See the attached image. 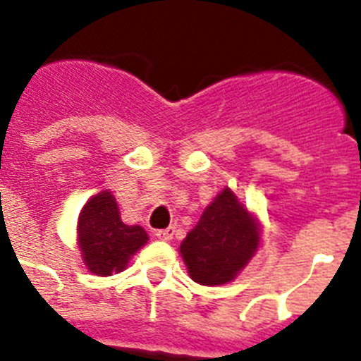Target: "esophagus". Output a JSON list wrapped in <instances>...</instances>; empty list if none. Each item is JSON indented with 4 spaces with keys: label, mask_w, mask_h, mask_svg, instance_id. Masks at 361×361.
<instances>
[{
    "label": "esophagus",
    "mask_w": 361,
    "mask_h": 361,
    "mask_svg": "<svg viewBox=\"0 0 361 361\" xmlns=\"http://www.w3.org/2000/svg\"><path fill=\"white\" fill-rule=\"evenodd\" d=\"M173 235H175L173 226H170V228H166V229H157V231H155V237H157L159 240H164V242H170L171 238H173Z\"/></svg>",
    "instance_id": "esophagus-1"
}]
</instances>
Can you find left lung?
Listing matches in <instances>:
<instances>
[{
    "mask_svg": "<svg viewBox=\"0 0 361 361\" xmlns=\"http://www.w3.org/2000/svg\"><path fill=\"white\" fill-rule=\"evenodd\" d=\"M258 245V226L226 188L180 244L191 280L200 286L231 282Z\"/></svg>",
    "mask_w": 361,
    "mask_h": 361,
    "instance_id": "left-lung-1",
    "label": "left lung"
}]
</instances>
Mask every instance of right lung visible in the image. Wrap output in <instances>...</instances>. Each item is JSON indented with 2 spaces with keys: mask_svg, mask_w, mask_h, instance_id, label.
Listing matches in <instances>:
<instances>
[{
  "mask_svg": "<svg viewBox=\"0 0 361 361\" xmlns=\"http://www.w3.org/2000/svg\"><path fill=\"white\" fill-rule=\"evenodd\" d=\"M78 229L82 260L97 276L123 271L130 257L148 240L141 226H126L121 220L110 191H101L85 204Z\"/></svg>",
  "mask_w": 361,
  "mask_h": 361,
  "instance_id": "right-lung-1",
  "label": "right lung"
}]
</instances>
